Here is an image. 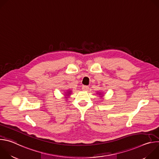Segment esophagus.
I'll list each match as a JSON object with an SVG mask.
<instances>
[{"label": "esophagus", "instance_id": "1", "mask_svg": "<svg viewBox=\"0 0 159 159\" xmlns=\"http://www.w3.org/2000/svg\"><path fill=\"white\" fill-rule=\"evenodd\" d=\"M82 89H83V90H84V91H86V90H87L89 89V87L87 85H84V86H82Z\"/></svg>", "mask_w": 159, "mask_h": 159}]
</instances>
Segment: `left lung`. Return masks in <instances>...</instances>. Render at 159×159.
Wrapping results in <instances>:
<instances>
[{"mask_svg": "<svg viewBox=\"0 0 159 159\" xmlns=\"http://www.w3.org/2000/svg\"><path fill=\"white\" fill-rule=\"evenodd\" d=\"M98 94H99V95H100V97H103V96H101V95H102V94H101V93H99Z\"/></svg>", "mask_w": 159, "mask_h": 159, "instance_id": "8db88e82", "label": "left lung"}]
</instances>
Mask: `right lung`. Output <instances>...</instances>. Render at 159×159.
Masks as SVG:
<instances>
[{"label": "right lung", "mask_w": 159, "mask_h": 159, "mask_svg": "<svg viewBox=\"0 0 159 159\" xmlns=\"http://www.w3.org/2000/svg\"><path fill=\"white\" fill-rule=\"evenodd\" d=\"M71 93H72V91L71 90H67V92H66V93H65V96H66L65 97V99H67V98H69V96H70V94H71ZM65 100H66V99H65Z\"/></svg>", "instance_id": "right-lung-1"}]
</instances>
